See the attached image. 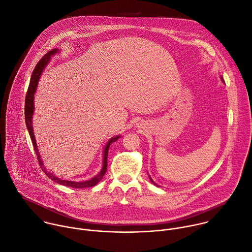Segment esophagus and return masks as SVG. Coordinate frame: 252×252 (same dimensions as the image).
Returning a JSON list of instances; mask_svg holds the SVG:
<instances>
[{"mask_svg": "<svg viewBox=\"0 0 252 252\" xmlns=\"http://www.w3.org/2000/svg\"><path fill=\"white\" fill-rule=\"evenodd\" d=\"M136 128L142 129V128H144V127H143V124H142V123H137V124H136Z\"/></svg>", "mask_w": 252, "mask_h": 252, "instance_id": "34e87169", "label": "esophagus"}]
</instances>
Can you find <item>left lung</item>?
Masks as SVG:
<instances>
[{"label": "left lung", "instance_id": "obj_1", "mask_svg": "<svg viewBox=\"0 0 252 252\" xmlns=\"http://www.w3.org/2000/svg\"><path fill=\"white\" fill-rule=\"evenodd\" d=\"M220 78H221V81H222V82H223V83H224V80H223V78H222V77H221V76H220ZM149 178H150V181H151V182H152V183H153V185H155V186H156V187H160V186H159V185H157V184H156V183H155V182H154V181H153V180H152V178H151V177H150V176H149Z\"/></svg>", "mask_w": 252, "mask_h": 252}]
</instances>
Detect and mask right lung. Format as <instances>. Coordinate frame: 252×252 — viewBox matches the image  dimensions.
Listing matches in <instances>:
<instances>
[{"label": "right lung", "mask_w": 252, "mask_h": 252, "mask_svg": "<svg viewBox=\"0 0 252 252\" xmlns=\"http://www.w3.org/2000/svg\"><path fill=\"white\" fill-rule=\"evenodd\" d=\"M61 52V49L59 48H54L53 50H50V52H48L38 63L37 64L35 65L33 71H32V77H31V81H30V85H29V88H28V92H27V95H26V100H25V119H26V125H27V128H28V131H29V134L31 136V139H32V145H33V149L35 151V154H36V157H37V160H38V163L41 167V169L43 170V172L45 173V175L56 183L60 184V185H63V186H66V187H70V188H75V189H83V188H91V187H94L95 185H97L100 181L102 180L103 176L105 175L106 171H107V156H108V150H109V147L111 145V143L117 141L121 136L118 135V136H115V137H112L108 140V142L106 143V145L104 146L103 148V160H102V168L101 170H100V172L93 178L87 180V181H83V182H73V181H67V180H62L58 177H56L55 175H53L50 172H48L46 170V168L44 167V164L41 160V157L39 155V152H38V149H37V145H36V142H35V138H34V134H33V128H32V115H33V112H34V94L36 92V88H37V85H38V81H39V78L41 76V73L43 72L44 68L46 67V65L49 63L50 62V59H52V57H54L55 55L59 54Z\"/></svg>", "instance_id": "right-lung-1"}]
</instances>
